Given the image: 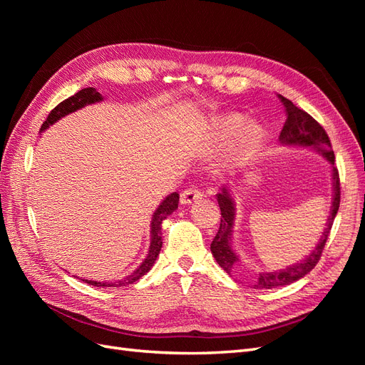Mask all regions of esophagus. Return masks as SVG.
Masks as SVG:
<instances>
[{
  "mask_svg": "<svg viewBox=\"0 0 365 365\" xmlns=\"http://www.w3.org/2000/svg\"><path fill=\"white\" fill-rule=\"evenodd\" d=\"M200 200H202V193L197 189H189V190L181 193V204H184V205H189V204L196 202Z\"/></svg>",
  "mask_w": 365,
  "mask_h": 365,
  "instance_id": "34e87169",
  "label": "esophagus"
}]
</instances>
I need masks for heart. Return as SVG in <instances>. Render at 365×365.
<instances>
[{"label":"heart","mask_w":365,"mask_h":365,"mask_svg":"<svg viewBox=\"0 0 365 365\" xmlns=\"http://www.w3.org/2000/svg\"><path fill=\"white\" fill-rule=\"evenodd\" d=\"M213 132L216 137L222 140H230L236 134H239L236 150L239 155L244 158L250 157L251 153L257 149L262 140L260 128L256 123H252V121H248L247 123L245 117L240 114H228L215 118Z\"/></svg>","instance_id":"1"}]
</instances>
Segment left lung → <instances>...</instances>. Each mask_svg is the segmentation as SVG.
<instances>
[{
  "label": "left lung",
  "instance_id": "1",
  "mask_svg": "<svg viewBox=\"0 0 365 365\" xmlns=\"http://www.w3.org/2000/svg\"><path fill=\"white\" fill-rule=\"evenodd\" d=\"M279 98L282 105L284 106V113H286V123L279 137L280 145L289 146V148L314 149L330 164V169H332V202H330V210H329L327 222H326L323 235L318 239V244L311 251V254H307L303 260L289 264V267H286L283 269L271 271V272H259L256 283L252 284L254 289H272V288H279V286L291 284L304 277L306 274H309L315 268V264L318 263L319 257H322V252L326 245L330 228H332L334 219L338 213L339 197H341L339 175L335 168V155H334L332 146H330V140L326 134V130L319 126L317 120H314L307 113H304L303 109L297 108L291 101H288V98H284L283 96H279ZM216 197H217V204L220 207V215H222V217H220L217 235L215 236L210 250H212L213 257L219 263V267L231 275L240 263L239 254L233 248L236 204H235L233 196H231L230 190L225 185L220 189Z\"/></svg>",
  "mask_w": 365,
  "mask_h": 365
}]
</instances>
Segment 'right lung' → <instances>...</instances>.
<instances>
[{
	"mask_svg": "<svg viewBox=\"0 0 365 365\" xmlns=\"http://www.w3.org/2000/svg\"><path fill=\"white\" fill-rule=\"evenodd\" d=\"M103 97L102 94L98 93L96 88H83L79 93H76L74 96H71L67 101L61 102L53 111L48 114L47 120L43 121L41 126V132H43L46 129H48L51 125L56 123L58 120H61L62 117L68 115L71 113L79 111V109L88 106V105H94L102 102ZM178 202H180V195L178 192H173L170 195H168L163 200V202L157 207L155 213L152 215V220H150V245H149V252L146 259L141 262L140 267L130 272L129 275H126L125 279L121 280H115V282H96V280H86V279H81L82 282L93 284L96 288H120V286H128L130 283L137 282L143 275L148 274L150 271V268L155 263L158 254L161 251L163 247V240H161V224L164 222V219L168 217L169 215H172L176 208H178Z\"/></svg>",
	"mask_w": 365,
	"mask_h": 365,
	"instance_id": "add662e5",
	"label": "right lung"
}]
</instances>
